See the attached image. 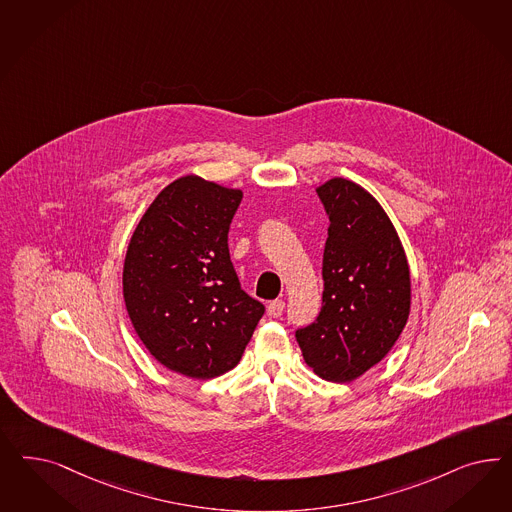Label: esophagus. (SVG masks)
<instances>
[{
  "label": "esophagus",
  "mask_w": 512,
  "mask_h": 512,
  "mask_svg": "<svg viewBox=\"0 0 512 512\" xmlns=\"http://www.w3.org/2000/svg\"><path fill=\"white\" fill-rule=\"evenodd\" d=\"M282 311H284V301H282V299L269 301V305H267V314H269L271 318H277V316H281Z\"/></svg>",
  "instance_id": "esophagus-1"
}]
</instances>
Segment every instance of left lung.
<instances>
[{
  "label": "left lung",
  "instance_id": "left-lung-1",
  "mask_svg": "<svg viewBox=\"0 0 512 512\" xmlns=\"http://www.w3.org/2000/svg\"><path fill=\"white\" fill-rule=\"evenodd\" d=\"M330 216L322 260V311L296 331L320 379H360L392 350L411 313V271L396 228L362 184L333 177L316 186Z\"/></svg>",
  "mask_w": 512,
  "mask_h": 512
}]
</instances>
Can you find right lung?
<instances>
[{"label":"right lung","mask_w":512,"mask_h":512,"mask_svg":"<svg viewBox=\"0 0 512 512\" xmlns=\"http://www.w3.org/2000/svg\"><path fill=\"white\" fill-rule=\"evenodd\" d=\"M243 190L184 175L167 184L128 243L122 294L150 354L190 379L233 369L264 314L235 275L230 222Z\"/></svg>","instance_id":"obj_1"}]
</instances>
